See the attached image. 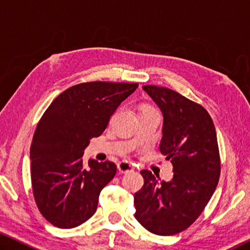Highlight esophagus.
Here are the masks:
<instances>
[{
	"label": "esophagus",
	"mask_w": 250,
	"mask_h": 250,
	"mask_svg": "<svg viewBox=\"0 0 250 250\" xmlns=\"http://www.w3.org/2000/svg\"><path fill=\"white\" fill-rule=\"evenodd\" d=\"M118 170H119L120 173H130V172H133L134 168L129 162H126V161H122V162L118 163Z\"/></svg>",
	"instance_id": "obj_1"
}]
</instances>
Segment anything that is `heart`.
Segmentation results:
<instances>
[{
  "mask_svg": "<svg viewBox=\"0 0 250 250\" xmlns=\"http://www.w3.org/2000/svg\"><path fill=\"white\" fill-rule=\"evenodd\" d=\"M150 108H151V107H145V108H143L142 110H145V109H150Z\"/></svg>",
  "mask_w": 250,
  "mask_h": 250,
  "instance_id": "obj_1",
  "label": "heart"
}]
</instances>
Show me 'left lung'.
Instances as JSON below:
<instances>
[{"label":"left lung","mask_w":250,"mask_h":250,"mask_svg":"<svg viewBox=\"0 0 250 250\" xmlns=\"http://www.w3.org/2000/svg\"><path fill=\"white\" fill-rule=\"evenodd\" d=\"M163 115L160 151L173 166V179L159 182L142 170L145 184L134 194V216L155 235L179 234L196 221L216 189L221 160L215 126L208 112L166 87L146 84Z\"/></svg>","instance_id":"8db88e82"}]
</instances>
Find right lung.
I'll list each match as a JSON object with an SVG mask.
<instances>
[{"instance_id": "obj_1", "label": "right lung", "mask_w": 250, "mask_h": 250, "mask_svg": "<svg viewBox=\"0 0 250 250\" xmlns=\"http://www.w3.org/2000/svg\"><path fill=\"white\" fill-rule=\"evenodd\" d=\"M138 83L92 82L62 91L44 112L31 146L33 194L42 215L59 228H74L95 214L99 194L116 175L115 163L83 166L90 139L103 134L110 117Z\"/></svg>"}]
</instances>
